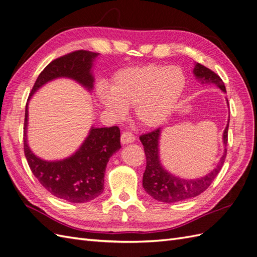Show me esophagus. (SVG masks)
Here are the masks:
<instances>
[{"mask_svg":"<svg viewBox=\"0 0 257 257\" xmlns=\"http://www.w3.org/2000/svg\"><path fill=\"white\" fill-rule=\"evenodd\" d=\"M135 140H136L135 136L131 134V133H129V131H126V133H122L121 134L120 141H121V143L123 144V146H124V144L133 143V142H135Z\"/></svg>","mask_w":257,"mask_h":257,"instance_id":"esophagus-1","label":"esophagus"}]
</instances>
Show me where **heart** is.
<instances>
[{
	"label": "heart",
	"instance_id": "heart-1",
	"mask_svg": "<svg viewBox=\"0 0 257 257\" xmlns=\"http://www.w3.org/2000/svg\"><path fill=\"white\" fill-rule=\"evenodd\" d=\"M187 77L178 66L149 64L117 71L110 89L100 88L97 98L105 110L116 118L134 105L136 119L144 127L160 126L181 100Z\"/></svg>",
	"mask_w": 257,
	"mask_h": 257
}]
</instances>
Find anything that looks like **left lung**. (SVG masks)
<instances>
[{
    "label": "left lung",
    "instance_id": "left-lung-1",
    "mask_svg": "<svg viewBox=\"0 0 257 257\" xmlns=\"http://www.w3.org/2000/svg\"><path fill=\"white\" fill-rule=\"evenodd\" d=\"M193 74L197 80L201 81V83L215 84L222 92H226L225 83L222 82L221 78L218 75H216L214 71L205 67V66L196 63L193 69ZM228 127L229 121L222 135V140L225 147L227 146L228 142ZM161 133V128H157L153 130L152 133L144 134L140 137V141L143 144L144 153H146L147 157V167L146 172L143 174L142 180V186L147 193L160 202L175 203L191 199V197L197 196L205 191L210 186V183L216 178V176L219 174L226 160L227 149L223 151V154L220 157L218 165L209 174L197 179H183L168 173L162 166L159 149Z\"/></svg>",
    "mask_w": 257,
    "mask_h": 257
}]
</instances>
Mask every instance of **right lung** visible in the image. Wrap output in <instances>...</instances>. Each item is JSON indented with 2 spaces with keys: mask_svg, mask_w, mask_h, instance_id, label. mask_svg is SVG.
I'll return each mask as SVG.
<instances>
[{
  "mask_svg": "<svg viewBox=\"0 0 257 257\" xmlns=\"http://www.w3.org/2000/svg\"><path fill=\"white\" fill-rule=\"evenodd\" d=\"M97 55L94 52L80 50L51 62L37 78L28 101L42 85L57 78L72 79L91 91L94 82L92 66ZM27 126L28 103L24 123L25 156L32 174L51 194L71 203H85L102 194L109 157L121 148L119 128L92 127L76 153L65 160L52 162L32 153L27 141Z\"/></svg>",
  "mask_w": 257,
  "mask_h": 257,
  "instance_id": "obj_1",
  "label": "right lung"
}]
</instances>
